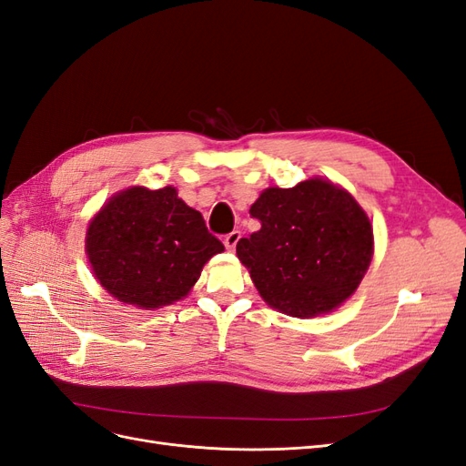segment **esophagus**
Masks as SVG:
<instances>
[{
    "mask_svg": "<svg viewBox=\"0 0 466 466\" xmlns=\"http://www.w3.org/2000/svg\"><path fill=\"white\" fill-rule=\"evenodd\" d=\"M238 238H241V231H231L229 235H225V238H223L225 248H228V250H235V247H237V243H238Z\"/></svg>",
    "mask_w": 466,
    "mask_h": 466,
    "instance_id": "obj_1",
    "label": "esophagus"
}]
</instances>
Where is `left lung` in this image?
Wrapping results in <instances>:
<instances>
[{
  "label": "left lung",
  "instance_id": "8db88e82",
  "mask_svg": "<svg viewBox=\"0 0 466 466\" xmlns=\"http://www.w3.org/2000/svg\"><path fill=\"white\" fill-rule=\"evenodd\" d=\"M250 216L260 229L237 243V257L272 309L319 317L358 289L373 257V228L350 192L319 177L272 187Z\"/></svg>",
  "mask_w": 466,
  "mask_h": 466
}]
</instances>
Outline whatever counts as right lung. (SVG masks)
I'll list each match as a JSON object with an SVG mask.
<instances>
[{"mask_svg":"<svg viewBox=\"0 0 466 466\" xmlns=\"http://www.w3.org/2000/svg\"><path fill=\"white\" fill-rule=\"evenodd\" d=\"M86 250L112 298L153 311L187 298L204 264L225 248L175 187H130L91 219Z\"/></svg>","mask_w":466,"mask_h":466,"instance_id":"right-lung-1","label":"right lung"}]
</instances>
